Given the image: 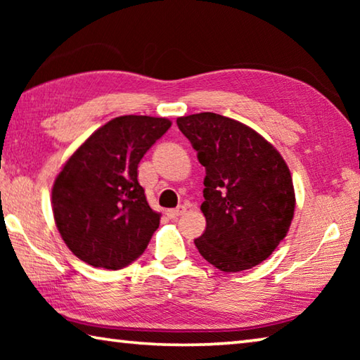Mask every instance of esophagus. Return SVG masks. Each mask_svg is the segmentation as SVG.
<instances>
[{"mask_svg": "<svg viewBox=\"0 0 360 360\" xmlns=\"http://www.w3.org/2000/svg\"><path fill=\"white\" fill-rule=\"evenodd\" d=\"M186 211H187L186 206H178V208H174V210H168L167 214H168V217L176 219V217H179L182 214H186Z\"/></svg>", "mask_w": 360, "mask_h": 360, "instance_id": "obj_1", "label": "esophagus"}]
</instances>
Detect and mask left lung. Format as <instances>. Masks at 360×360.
<instances>
[{
	"label": "left lung",
	"mask_w": 360,
	"mask_h": 360,
	"mask_svg": "<svg viewBox=\"0 0 360 360\" xmlns=\"http://www.w3.org/2000/svg\"><path fill=\"white\" fill-rule=\"evenodd\" d=\"M205 167L198 252L221 271L249 270L284 240L295 210L290 172L257 131L214 112L176 120Z\"/></svg>",
	"instance_id": "8db88e82"
}]
</instances>
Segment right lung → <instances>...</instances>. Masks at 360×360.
<instances>
[{
    "mask_svg": "<svg viewBox=\"0 0 360 360\" xmlns=\"http://www.w3.org/2000/svg\"><path fill=\"white\" fill-rule=\"evenodd\" d=\"M172 127L163 117L120 115L96 130L53 182L52 210L66 246L85 264L130 265L160 224L138 182L146 152Z\"/></svg>",
    "mask_w": 360,
    "mask_h": 360,
    "instance_id": "add662e5",
    "label": "right lung"
}]
</instances>
